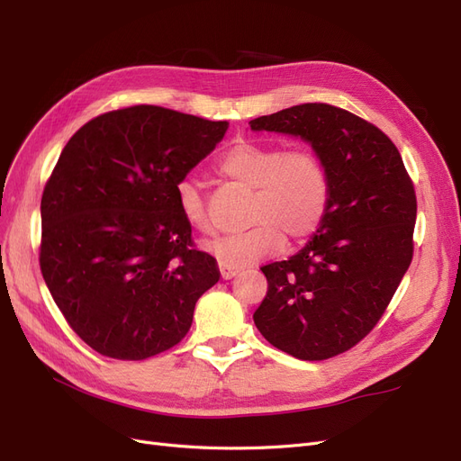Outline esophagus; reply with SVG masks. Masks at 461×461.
Masks as SVG:
<instances>
[{
	"mask_svg": "<svg viewBox=\"0 0 461 461\" xmlns=\"http://www.w3.org/2000/svg\"><path fill=\"white\" fill-rule=\"evenodd\" d=\"M219 271H221V278H225V281H229V278L239 275V269L229 267V265H222V263H219Z\"/></svg>",
	"mask_w": 461,
	"mask_h": 461,
	"instance_id": "obj_1",
	"label": "esophagus"
}]
</instances>
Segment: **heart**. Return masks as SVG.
Masks as SVG:
<instances>
[{"label": "heart", "mask_w": 461, "mask_h": 461, "mask_svg": "<svg viewBox=\"0 0 461 461\" xmlns=\"http://www.w3.org/2000/svg\"><path fill=\"white\" fill-rule=\"evenodd\" d=\"M219 171L254 190L249 207V222L254 227L207 244V252L222 265L240 269L269 258L283 249L285 234L302 240L325 219L330 183L323 161L312 149H285L278 144L242 140L222 156ZM175 194L186 225L203 234L212 232V219L196 180L183 178Z\"/></svg>", "instance_id": "obj_1"}]
</instances>
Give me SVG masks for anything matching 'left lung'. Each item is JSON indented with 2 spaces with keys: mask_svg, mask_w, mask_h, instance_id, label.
Returning <instances> with one entry per match:
<instances>
[{
  "mask_svg": "<svg viewBox=\"0 0 461 461\" xmlns=\"http://www.w3.org/2000/svg\"><path fill=\"white\" fill-rule=\"evenodd\" d=\"M249 127L302 138L330 183L325 219L308 244L261 267L269 290L254 323L298 359L339 356L369 334L410 267L413 185L393 140L346 109L302 104Z\"/></svg>",
  "mask_w": 461,
  "mask_h": 461,
  "instance_id": "obj_1",
  "label": "left lung"
}]
</instances>
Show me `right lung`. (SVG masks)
<instances>
[{"label":"right lung","mask_w":461,"mask_h":461,"mask_svg":"<svg viewBox=\"0 0 461 461\" xmlns=\"http://www.w3.org/2000/svg\"><path fill=\"white\" fill-rule=\"evenodd\" d=\"M227 129L134 105L92 119L63 148L40 205V269L67 323L102 356L169 350L219 281L217 261L192 248L175 188Z\"/></svg>","instance_id":"right-lung-1"}]
</instances>
